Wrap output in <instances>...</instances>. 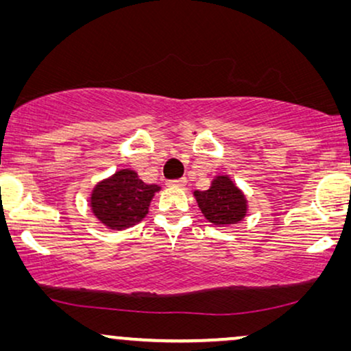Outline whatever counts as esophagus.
<instances>
[{
    "label": "esophagus",
    "mask_w": 351,
    "mask_h": 351,
    "mask_svg": "<svg viewBox=\"0 0 351 351\" xmlns=\"http://www.w3.org/2000/svg\"><path fill=\"white\" fill-rule=\"evenodd\" d=\"M167 186H176V189H184L186 185V179L185 177H182V179H177V180H167Z\"/></svg>",
    "instance_id": "1"
}]
</instances>
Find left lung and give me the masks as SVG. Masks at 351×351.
Returning <instances> with one entry per match:
<instances>
[{
	"mask_svg": "<svg viewBox=\"0 0 351 351\" xmlns=\"http://www.w3.org/2000/svg\"><path fill=\"white\" fill-rule=\"evenodd\" d=\"M193 195L201 213L210 223L227 227V225L239 223L246 217V196L228 176H217L209 190H196Z\"/></svg>",
	"mask_w": 351,
	"mask_h": 351,
	"instance_id": "left-lung-1",
	"label": "left lung"
}]
</instances>
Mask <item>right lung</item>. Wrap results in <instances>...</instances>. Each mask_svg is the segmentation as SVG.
<instances>
[{
    "mask_svg": "<svg viewBox=\"0 0 351 351\" xmlns=\"http://www.w3.org/2000/svg\"><path fill=\"white\" fill-rule=\"evenodd\" d=\"M160 186L138 179L137 172L121 169L99 182L90 195V209L110 230H124L141 222Z\"/></svg>",
    "mask_w": 351,
    "mask_h": 351,
    "instance_id": "right-lung-1",
    "label": "right lung"
}]
</instances>
